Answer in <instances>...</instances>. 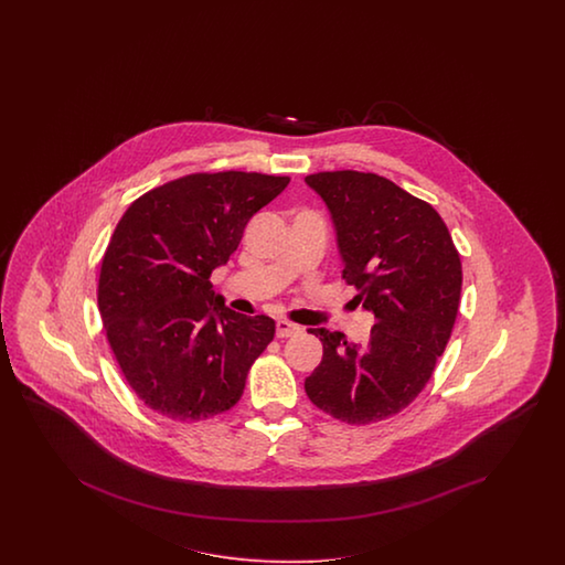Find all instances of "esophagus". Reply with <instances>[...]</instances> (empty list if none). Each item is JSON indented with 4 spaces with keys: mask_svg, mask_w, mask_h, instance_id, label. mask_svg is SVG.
Returning a JSON list of instances; mask_svg holds the SVG:
<instances>
[{
    "mask_svg": "<svg viewBox=\"0 0 565 565\" xmlns=\"http://www.w3.org/2000/svg\"><path fill=\"white\" fill-rule=\"evenodd\" d=\"M275 331H277V338H294V335H298L302 329L298 326H294L290 321H277V326H275Z\"/></svg>",
    "mask_w": 565,
    "mask_h": 565,
    "instance_id": "esophagus-1",
    "label": "esophagus"
}]
</instances>
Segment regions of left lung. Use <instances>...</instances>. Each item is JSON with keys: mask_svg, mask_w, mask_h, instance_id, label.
I'll use <instances>...</instances> for the list:
<instances>
[{"mask_svg": "<svg viewBox=\"0 0 565 565\" xmlns=\"http://www.w3.org/2000/svg\"><path fill=\"white\" fill-rule=\"evenodd\" d=\"M305 180L331 213L343 279L375 315L366 345L310 331L323 360L305 390L342 423H379L414 402L444 354L462 291L460 255L441 215L383 175L319 171Z\"/></svg>", "mask_w": 565, "mask_h": 565, "instance_id": "8db88e82", "label": "left lung"}]
</instances>
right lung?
I'll use <instances>...</instances> for the list:
<instances>
[{"mask_svg":"<svg viewBox=\"0 0 565 565\" xmlns=\"http://www.w3.org/2000/svg\"><path fill=\"white\" fill-rule=\"evenodd\" d=\"M288 184V175L257 171L190 173L145 192L121 215L97 302L121 375L147 408L196 423L238 404L275 321L230 310L209 277Z\"/></svg>","mask_w":565,"mask_h":565,"instance_id":"obj_1","label":"right lung"}]
</instances>
